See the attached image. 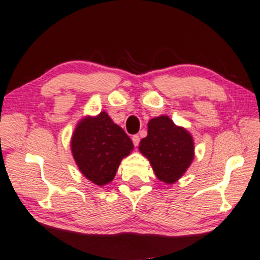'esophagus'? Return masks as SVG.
Masks as SVG:
<instances>
[{"instance_id": "1", "label": "esophagus", "mask_w": 260, "mask_h": 260, "mask_svg": "<svg viewBox=\"0 0 260 260\" xmlns=\"http://www.w3.org/2000/svg\"><path fill=\"white\" fill-rule=\"evenodd\" d=\"M132 141H133V143H134V146H135V147L139 146V143H140V137H139L138 134L133 135V137H132Z\"/></svg>"}]
</instances>
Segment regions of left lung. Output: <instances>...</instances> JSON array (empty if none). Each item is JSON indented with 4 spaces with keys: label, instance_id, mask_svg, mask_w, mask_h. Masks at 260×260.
Instances as JSON below:
<instances>
[{
    "label": "left lung",
    "instance_id": "left-lung-1",
    "mask_svg": "<svg viewBox=\"0 0 260 260\" xmlns=\"http://www.w3.org/2000/svg\"><path fill=\"white\" fill-rule=\"evenodd\" d=\"M139 149L148 157L157 179L170 184L183 175L193 158L191 135L166 115L148 122V135Z\"/></svg>",
    "mask_w": 260,
    "mask_h": 260
}]
</instances>
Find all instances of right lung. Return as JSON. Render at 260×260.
<instances>
[{"instance_id":"obj_1","label":"right lung","mask_w":260,"mask_h":260,"mask_svg":"<svg viewBox=\"0 0 260 260\" xmlns=\"http://www.w3.org/2000/svg\"><path fill=\"white\" fill-rule=\"evenodd\" d=\"M71 147L80 172L93 183L104 185L114 179L120 162L133 149V142L102 112L98 117L79 122Z\"/></svg>"}]
</instances>
